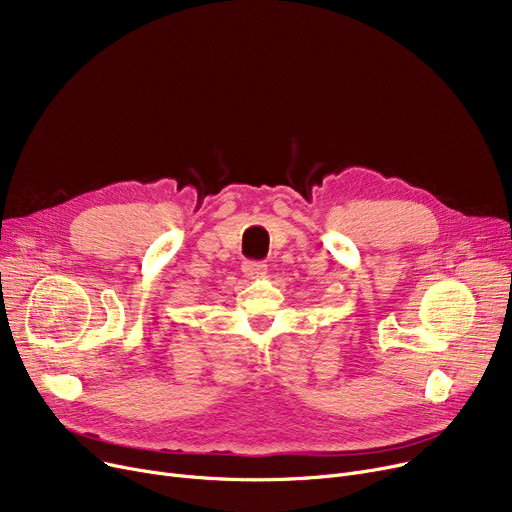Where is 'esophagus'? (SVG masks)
<instances>
[{
  "instance_id": "34e87169",
  "label": "esophagus",
  "mask_w": 512,
  "mask_h": 512,
  "mask_svg": "<svg viewBox=\"0 0 512 512\" xmlns=\"http://www.w3.org/2000/svg\"><path fill=\"white\" fill-rule=\"evenodd\" d=\"M242 274H245L249 280L263 278L267 274V265L261 261H247L245 265H242Z\"/></svg>"
}]
</instances>
